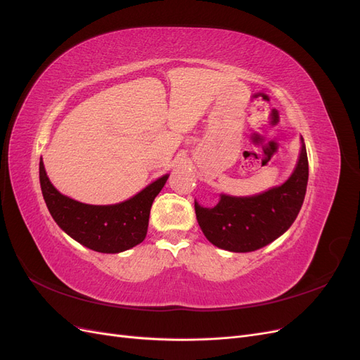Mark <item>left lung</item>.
<instances>
[{"instance_id": "8db88e82", "label": "left lung", "mask_w": 360, "mask_h": 360, "mask_svg": "<svg viewBox=\"0 0 360 360\" xmlns=\"http://www.w3.org/2000/svg\"><path fill=\"white\" fill-rule=\"evenodd\" d=\"M308 184V155L302 139L297 165L290 179L254 197H230L212 209L195 201V213L207 240L231 252H252L284 234L296 221Z\"/></svg>"}]
</instances>
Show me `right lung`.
<instances>
[{
    "mask_svg": "<svg viewBox=\"0 0 360 360\" xmlns=\"http://www.w3.org/2000/svg\"><path fill=\"white\" fill-rule=\"evenodd\" d=\"M40 188L53 221L76 242L96 252L118 254L139 245L147 236L150 209L165 186L168 174L127 201L90 205L60 193L49 181L40 160Z\"/></svg>",
    "mask_w": 360,
    "mask_h": 360,
    "instance_id": "obj_1",
    "label": "right lung"
}]
</instances>
